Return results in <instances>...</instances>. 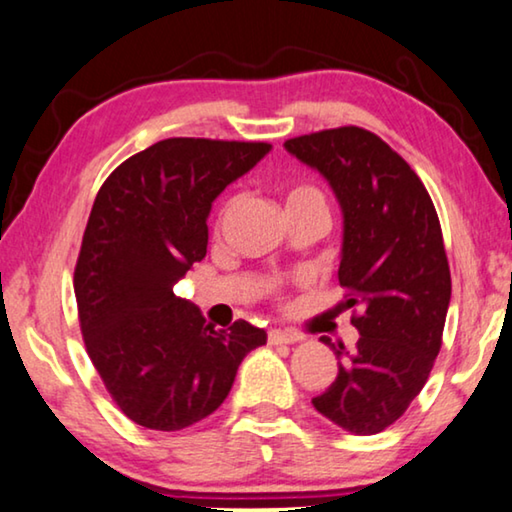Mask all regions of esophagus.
<instances>
[{"mask_svg": "<svg viewBox=\"0 0 512 512\" xmlns=\"http://www.w3.org/2000/svg\"><path fill=\"white\" fill-rule=\"evenodd\" d=\"M269 343L271 345H280V343H299L301 338V334H297V331H283V329H271L269 331Z\"/></svg>", "mask_w": 512, "mask_h": 512, "instance_id": "1", "label": "esophagus"}]
</instances>
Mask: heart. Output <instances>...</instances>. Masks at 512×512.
I'll list each match as a JSON object with an SVG mask.
<instances>
[{
  "mask_svg": "<svg viewBox=\"0 0 512 512\" xmlns=\"http://www.w3.org/2000/svg\"><path fill=\"white\" fill-rule=\"evenodd\" d=\"M283 201H285V213H290V211H315V213H322V215H327V218H329V204H327L325 192H322L320 187L313 185V183H294V185H290L285 190ZM229 208H232V204H227L225 208H222L220 220L229 213Z\"/></svg>",
  "mask_w": 512,
  "mask_h": 512,
  "instance_id": "obj_1",
  "label": "heart"
}]
</instances>
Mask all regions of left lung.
<instances>
[{
	"instance_id": "obj_1",
	"label": "left lung",
	"mask_w": 512,
	"mask_h": 512,
	"mask_svg": "<svg viewBox=\"0 0 512 512\" xmlns=\"http://www.w3.org/2000/svg\"><path fill=\"white\" fill-rule=\"evenodd\" d=\"M285 150L318 169L341 204L338 283L345 308H359L357 350L322 336L341 362L313 406L350 434H378L406 413L441 350L452 292L441 222L415 171L369 129H322Z\"/></svg>"
}]
</instances>
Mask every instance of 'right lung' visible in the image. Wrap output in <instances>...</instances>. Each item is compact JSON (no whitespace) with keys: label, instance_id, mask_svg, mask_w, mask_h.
Here are the masks:
<instances>
[{"label":"right lung","instance_id":"1","mask_svg":"<svg viewBox=\"0 0 512 512\" xmlns=\"http://www.w3.org/2000/svg\"><path fill=\"white\" fill-rule=\"evenodd\" d=\"M271 150L262 141L164 139L99 187L74 271L85 348L111 399L146 429L181 431L220 408L266 331H215L174 285L206 257L215 197Z\"/></svg>","mask_w":512,"mask_h":512}]
</instances>
